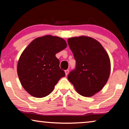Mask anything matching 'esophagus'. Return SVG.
<instances>
[{"label": "esophagus", "mask_w": 129, "mask_h": 129, "mask_svg": "<svg viewBox=\"0 0 129 129\" xmlns=\"http://www.w3.org/2000/svg\"><path fill=\"white\" fill-rule=\"evenodd\" d=\"M64 72H65V75H66L67 76V75H68V74H69V69L66 70H65V71H64Z\"/></svg>", "instance_id": "obj_1"}]
</instances>
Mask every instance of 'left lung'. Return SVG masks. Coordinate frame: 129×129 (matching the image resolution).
I'll use <instances>...</instances> for the list:
<instances>
[{"label": "left lung", "instance_id": "8db88e82", "mask_svg": "<svg viewBox=\"0 0 129 129\" xmlns=\"http://www.w3.org/2000/svg\"><path fill=\"white\" fill-rule=\"evenodd\" d=\"M68 42L76 61L75 70L68 75L79 94L91 97L101 90L108 80L111 64L102 45L86 36L69 38Z\"/></svg>", "mask_w": 129, "mask_h": 129}]
</instances>
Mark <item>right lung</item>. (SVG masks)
Returning a JSON list of instances; mask_svg holds the SVG:
<instances>
[{"label":"right lung","mask_w":129,"mask_h":129,"mask_svg":"<svg viewBox=\"0 0 129 129\" xmlns=\"http://www.w3.org/2000/svg\"><path fill=\"white\" fill-rule=\"evenodd\" d=\"M66 47L63 39L46 35L35 39L23 50L17 63V72L23 87L31 96H47L65 76L56 54Z\"/></svg>","instance_id":"add662e5"}]
</instances>
